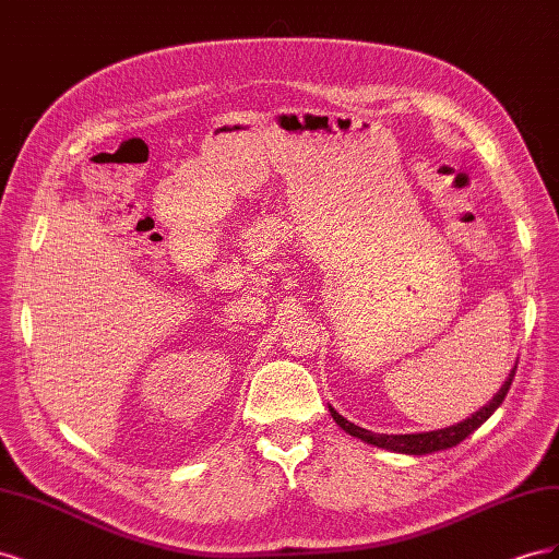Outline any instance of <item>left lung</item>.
Instances as JSON below:
<instances>
[{
	"mask_svg": "<svg viewBox=\"0 0 559 559\" xmlns=\"http://www.w3.org/2000/svg\"><path fill=\"white\" fill-rule=\"evenodd\" d=\"M515 370H518V364L511 368V373H509V378H506V382L501 384L499 392L492 399H489L485 405H480L476 413H473L466 419H462V421H456V425L445 427V429L421 431V433H373V431L357 427V425H354V421L345 419L343 415H337L331 408V405H329V413L335 419V425L341 427L343 431H347L349 436L359 438V441L373 445V448H382V450L399 452V454H431V452H441V450L460 445L464 438H468L473 431H476L483 425V421H487L489 417L495 415V411L503 403L506 394H509L511 382L515 378Z\"/></svg>",
	"mask_w": 559,
	"mask_h": 559,
	"instance_id": "left-lung-1",
	"label": "left lung"
}]
</instances>
